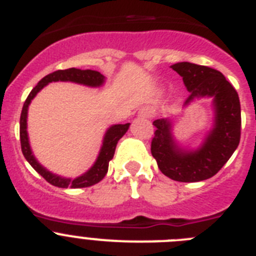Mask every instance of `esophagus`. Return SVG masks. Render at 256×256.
Masks as SVG:
<instances>
[{
	"mask_svg": "<svg viewBox=\"0 0 256 256\" xmlns=\"http://www.w3.org/2000/svg\"><path fill=\"white\" fill-rule=\"evenodd\" d=\"M138 116L142 118V119H150L152 116V108H148V106L141 108L138 112Z\"/></svg>",
	"mask_w": 256,
	"mask_h": 256,
	"instance_id": "esophagus-1",
	"label": "esophagus"
}]
</instances>
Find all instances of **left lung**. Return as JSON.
I'll return each mask as SVG.
<instances>
[{
    "mask_svg": "<svg viewBox=\"0 0 256 256\" xmlns=\"http://www.w3.org/2000/svg\"><path fill=\"white\" fill-rule=\"evenodd\" d=\"M190 92L184 108L201 98H212V123L196 148L180 144L173 133L174 122H154L151 154L162 173L178 182H200L218 173L240 144L241 106L236 90L216 69L192 62L172 65Z\"/></svg>",
    "mask_w": 256,
    "mask_h": 256,
    "instance_id": "1",
    "label": "left lung"
}]
</instances>
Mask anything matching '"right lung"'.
<instances>
[{"label":"right lung","mask_w":256,"mask_h":256,"mask_svg":"<svg viewBox=\"0 0 256 256\" xmlns=\"http://www.w3.org/2000/svg\"><path fill=\"white\" fill-rule=\"evenodd\" d=\"M52 82H72L76 83V84H82L86 87L91 88H98L102 87L106 82V78L96 70L91 69H76V68H70L66 70H56L54 73L48 74L44 78H42L38 82L29 96L26 97L24 106H22V115H20V144H22V151L26 162L32 165V168L34 169L38 174H40L44 180L48 183H51L52 186L60 187V188H83V187L94 186L96 183L100 182L108 173V162L114 158L115 148H116L118 141L123 137L126 133V130H130V123L126 124H112L106 130L105 134L102 138V144H101L98 155H97L96 160L92 164V166L84 173L78 176L76 178H68L58 176V174L52 173L48 169H46L44 165H40V162L36 159V156L33 155L32 151L30 144H29V136H28V108L30 102L33 101L38 92L40 90H44L48 83Z\"/></svg>","instance_id":"add662e5"}]
</instances>
